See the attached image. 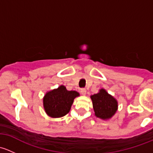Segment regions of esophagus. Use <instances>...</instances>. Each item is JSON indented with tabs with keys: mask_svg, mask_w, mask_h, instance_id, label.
<instances>
[{
	"mask_svg": "<svg viewBox=\"0 0 153 153\" xmlns=\"http://www.w3.org/2000/svg\"><path fill=\"white\" fill-rule=\"evenodd\" d=\"M81 93L83 95H85L86 93V90L85 89H81Z\"/></svg>",
	"mask_w": 153,
	"mask_h": 153,
	"instance_id": "34e87169",
	"label": "esophagus"
}]
</instances>
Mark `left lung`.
I'll list each match as a JSON object with an SVG mask.
<instances>
[{"label": "left lung", "instance_id": "1", "mask_svg": "<svg viewBox=\"0 0 153 153\" xmlns=\"http://www.w3.org/2000/svg\"><path fill=\"white\" fill-rule=\"evenodd\" d=\"M95 115L101 120H109L118 110V101L108 93L105 89H99L96 94L90 95Z\"/></svg>", "mask_w": 153, "mask_h": 153}]
</instances>
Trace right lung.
<instances>
[{
  "mask_svg": "<svg viewBox=\"0 0 153 153\" xmlns=\"http://www.w3.org/2000/svg\"><path fill=\"white\" fill-rule=\"evenodd\" d=\"M80 96L76 91L67 90L65 86L48 91L43 98V105L48 116L52 118H61L69 113L74 99Z\"/></svg>",
  "mask_w": 153,
  "mask_h": 153,
  "instance_id": "right-lung-1",
  "label": "right lung"
}]
</instances>
